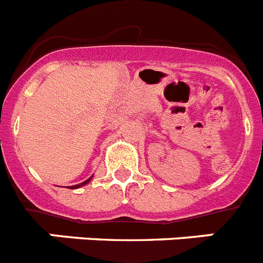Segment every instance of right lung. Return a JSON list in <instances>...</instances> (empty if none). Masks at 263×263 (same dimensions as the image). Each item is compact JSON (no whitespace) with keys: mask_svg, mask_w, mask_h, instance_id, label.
<instances>
[{"mask_svg":"<svg viewBox=\"0 0 263 263\" xmlns=\"http://www.w3.org/2000/svg\"><path fill=\"white\" fill-rule=\"evenodd\" d=\"M92 178H93V175L90 176L89 179H87V180H84V182H83V183H79V184H76V185H72V187H71V190H76V188H80V187H83V185L88 184V183L90 182V179H92Z\"/></svg>","mask_w":263,"mask_h":263,"instance_id":"obj_1","label":"right lung"}]
</instances>
